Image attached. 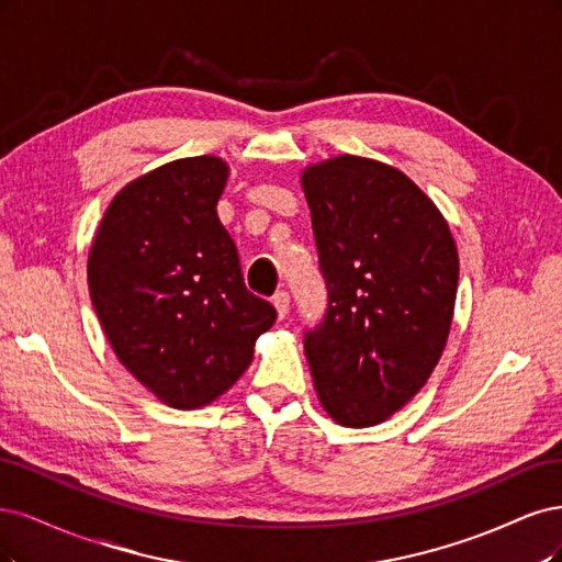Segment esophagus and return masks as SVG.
I'll list each match as a JSON object with an SVG mask.
<instances>
[{
  "label": "esophagus",
  "instance_id": "obj_1",
  "mask_svg": "<svg viewBox=\"0 0 562 562\" xmlns=\"http://www.w3.org/2000/svg\"><path fill=\"white\" fill-rule=\"evenodd\" d=\"M273 305H276V311H278V317H280V319L286 317V313H289V294H286V292H278V294L273 296Z\"/></svg>",
  "mask_w": 562,
  "mask_h": 562
}]
</instances>
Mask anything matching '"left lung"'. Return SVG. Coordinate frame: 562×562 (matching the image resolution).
<instances>
[{
	"mask_svg": "<svg viewBox=\"0 0 562 562\" xmlns=\"http://www.w3.org/2000/svg\"><path fill=\"white\" fill-rule=\"evenodd\" d=\"M327 313L305 331L322 408L342 427L385 423L446 348L460 259L443 214L380 160L342 154L301 175Z\"/></svg>",
	"mask_w": 562,
	"mask_h": 562,
	"instance_id": "left-lung-1",
	"label": "left lung"
}]
</instances>
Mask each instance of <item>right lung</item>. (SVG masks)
Segmentation results:
<instances>
[{
  "instance_id": "obj_1",
  "label": "right lung",
  "mask_w": 562,
  "mask_h": 562,
  "mask_svg": "<svg viewBox=\"0 0 562 562\" xmlns=\"http://www.w3.org/2000/svg\"><path fill=\"white\" fill-rule=\"evenodd\" d=\"M228 166L166 162L123 187L88 255V289L121 364L162 404L201 408L235 385L273 327L216 216Z\"/></svg>"
}]
</instances>
